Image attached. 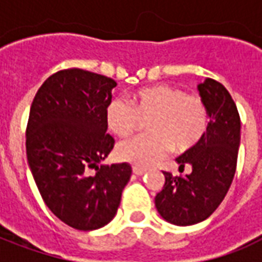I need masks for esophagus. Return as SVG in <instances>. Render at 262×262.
<instances>
[{
    "label": "esophagus",
    "instance_id": "esophagus-1",
    "mask_svg": "<svg viewBox=\"0 0 262 262\" xmlns=\"http://www.w3.org/2000/svg\"><path fill=\"white\" fill-rule=\"evenodd\" d=\"M133 174H135V176L142 177L146 174V170H144V168H140V167H133Z\"/></svg>",
    "mask_w": 262,
    "mask_h": 262
}]
</instances>
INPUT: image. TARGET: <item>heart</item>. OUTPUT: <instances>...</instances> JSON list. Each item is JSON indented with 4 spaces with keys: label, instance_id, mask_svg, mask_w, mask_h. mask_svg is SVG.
Instances as JSON below:
<instances>
[{
    "label": "heart",
    "instance_id": "obj_1",
    "mask_svg": "<svg viewBox=\"0 0 262 262\" xmlns=\"http://www.w3.org/2000/svg\"><path fill=\"white\" fill-rule=\"evenodd\" d=\"M105 118L109 129L119 137L132 136L142 120L147 119L148 133L116 148L120 160L137 167L159 163L171 148L191 150L202 140L209 125V111L202 98L164 84L139 90L130 102L115 98L106 106Z\"/></svg>",
    "mask_w": 262,
    "mask_h": 262
}]
</instances>
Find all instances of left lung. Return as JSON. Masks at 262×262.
Returning a JSON list of instances; mask_svg holds the SVG:
<instances>
[{"mask_svg": "<svg viewBox=\"0 0 262 262\" xmlns=\"http://www.w3.org/2000/svg\"><path fill=\"white\" fill-rule=\"evenodd\" d=\"M210 122L196 146L176 161L187 176L163 172L165 184L156 195V208L172 225L189 226L208 219L217 209L233 181L240 146V116L233 98L217 81L206 78L198 85Z\"/></svg>", "mask_w": 262, "mask_h": 262, "instance_id": "8db88e82", "label": "left lung"}]
</instances>
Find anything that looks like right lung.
Returning a JSON list of instances; mask_svg holds the SVG:
<instances>
[{"label": "right lung", "mask_w": 262, "mask_h": 262, "mask_svg": "<svg viewBox=\"0 0 262 262\" xmlns=\"http://www.w3.org/2000/svg\"><path fill=\"white\" fill-rule=\"evenodd\" d=\"M116 82L81 69L60 70L37 90L26 127V156L48 208L77 230L114 219L129 182L127 163L101 164L114 148L106 106ZM88 168H95L94 176Z\"/></svg>", "instance_id": "right-lung-1"}]
</instances>
